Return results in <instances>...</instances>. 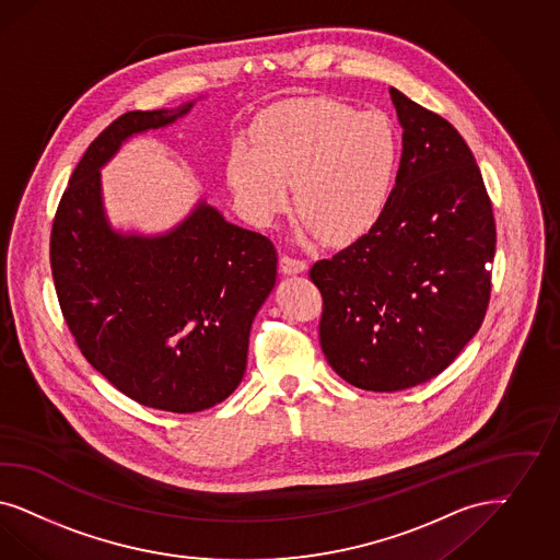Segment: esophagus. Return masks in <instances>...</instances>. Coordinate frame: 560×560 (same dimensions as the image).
<instances>
[{
  "mask_svg": "<svg viewBox=\"0 0 560 560\" xmlns=\"http://www.w3.org/2000/svg\"><path fill=\"white\" fill-rule=\"evenodd\" d=\"M279 265H281V270H283L285 275H298V272H304V270H306V262H304V260L293 258V256H288V254L281 256Z\"/></svg>",
  "mask_w": 560,
  "mask_h": 560,
  "instance_id": "34e87169",
  "label": "esophagus"
}]
</instances>
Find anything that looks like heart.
Returning <instances> with one entry per match:
<instances>
[{
	"label": "heart",
	"mask_w": 560,
	"mask_h": 560,
	"mask_svg": "<svg viewBox=\"0 0 560 560\" xmlns=\"http://www.w3.org/2000/svg\"><path fill=\"white\" fill-rule=\"evenodd\" d=\"M399 167V138L383 114L330 97L283 101L256 126V147L237 142L228 179L252 223L269 228L290 209L300 233L346 246L374 228Z\"/></svg>",
	"instance_id": "obj_1"
}]
</instances>
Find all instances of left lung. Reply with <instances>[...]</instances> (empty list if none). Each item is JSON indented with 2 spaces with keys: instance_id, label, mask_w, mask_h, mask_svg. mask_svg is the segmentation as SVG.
Listing matches in <instances>:
<instances>
[{
  "instance_id": "obj_1",
  "label": "left lung",
  "mask_w": 560,
  "mask_h": 560,
  "mask_svg": "<svg viewBox=\"0 0 560 560\" xmlns=\"http://www.w3.org/2000/svg\"><path fill=\"white\" fill-rule=\"evenodd\" d=\"M404 128L374 228L310 269L320 348L349 385L390 393L441 374L482 327L497 248L480 167L444 117L390 89Z\"/></svg>"
}]
</instances>
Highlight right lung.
<instances>
[{
    "mask_svg": "<svg viewBox=\"0 0 560 560\" xmlns=\"http://www.w3.org/2000/svg\"><path fill=\"white\" fill-rule=\"evenodd\" d=\"M192 105L112 121L70 177L49 244L59 308L82 355L140 406L174 413L217 406L242 383L252 320L277 279L269 237L205 200L154 237L107 223L98 170L124 140L174 124Z\"/></svg>",
    "mask_w": 560,
    "mask_h": 560,
    "instance_id": "obj_1",
    "label": "right lung"
}]
</instances>
